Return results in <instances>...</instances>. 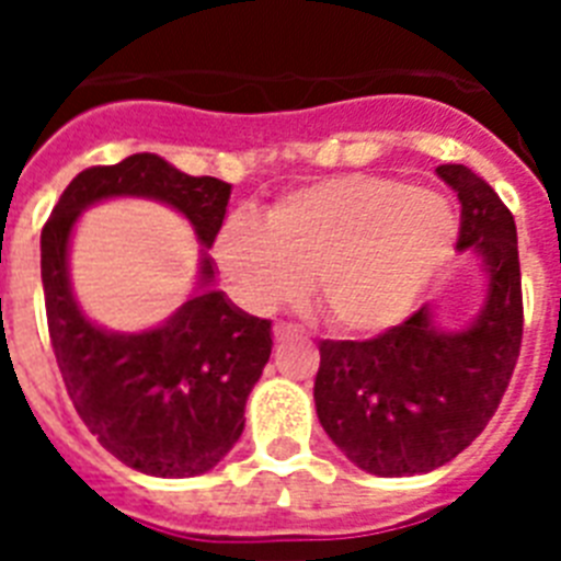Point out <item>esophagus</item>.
<instances>
[{"label": "esophagus", "mask_w": 561, "mask_h": 561, "mask_svg": "<svg viewBox=\"0 0 561 561\" xmlns=\"http://www.w3.org/2000/svg\"><path fill=\"white\" fill-rule=\"evenodd\" d=\"M272 334H275V340L280 342V340H286V336L297 334V329L291 323H275L272 325Z\"/></svg>", "instance_id": "1"}]
</instances>
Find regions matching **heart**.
Returning <instances> with one entry per match:
<instances>
[{"label":"heart","mask_w":561,"mask_h":561,"mask_svg":"<svg viewBox=\"0 0 561 561\" xmlns=\"http://www.w3.org/2000/svg\"><path fill=\"white\" fill-rule=\"evenodd\" d=\"M458 216L447 196L379 173H345L286 193L266 221L230 216L213 257L241 306L272 311L309 289L340 334L399 325L447 264Z\"/></svg>","instance_id":"obj_1"}]
</instances>
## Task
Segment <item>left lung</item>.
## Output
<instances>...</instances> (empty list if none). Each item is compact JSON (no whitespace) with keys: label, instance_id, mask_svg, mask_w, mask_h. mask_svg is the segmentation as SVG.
<instances>
[{"label":"left lung","instance_id":"obj_1","mask_svg":"<svg viewBox=\"0 0 561 561\" xmlns=\"http://www.w3.org/2000/svg\"><path fill=\"white\" fill-rule=\"evenodd\" d=\"M458 193V250L478 252L489 291L472 325L444 331L421 306L374 340H323L317 419L351 463L379 478L433 472L463 453L497 410L523 342L512 210L466 165H438Z\"/></svg>","mask_w":561,"mask_h":561}]
</instances>
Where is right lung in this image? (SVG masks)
Returning <instances> with one entry per match:
<instances>
[{
  "instance_id": "add662e5",
  "label": "right lung",
  "mask_w": 561,
  "mask_h": 561,
  "mask_svg": "<svg viewBox=\"0 0 561 561\" xmlns=\"http://www.w3.org/2000/svg\"><path fill=\"white\" fill-rule=\"evenodd\" d=\"M140 196L180 210L210 250L230 185L187 176L157 153L87 168L69 182L42 230V284L58 370L78 415L121 463L153 478H196L244 433L247 396L272 354V323L213 286L202 250L199 284L157 329L117 334L81 311L69 284V236L89 205Z\"/></svg>"
}]
</instances>
